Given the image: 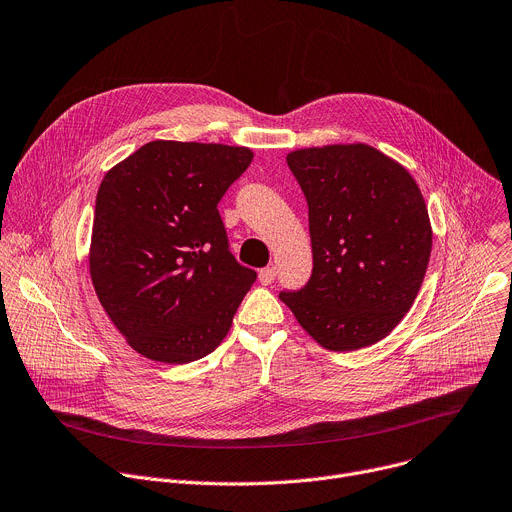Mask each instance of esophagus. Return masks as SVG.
I'll use <instances>...</instances> for the list:
<instances>
[{
    "instance_id": "34e87169",
    "label": "esophagus",
    "mask_w": 512,
    "mask_h": 512,
    "mask_svg": "<svg viewBox=\"0 0 512 512\" xmlns=\"http://www.w3.org/2000/svg\"><path fill=\"white\" fill-rule=\"evenodd\" d=\"M273 280H275V267H273V265L259 269V282H261L263 286H269Z\"/></svg>"
}]
</instances>
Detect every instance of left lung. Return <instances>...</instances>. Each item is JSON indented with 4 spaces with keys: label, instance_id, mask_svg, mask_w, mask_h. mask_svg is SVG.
<instances>
[{
    "label": "left lung",
    "instance_id": "left-lung-1",
    "mask_svg": "<svg viewBox=\"0 0 512 512\" xmlns=\"http://www.w3.org/2000/svg\"><path fill=\"white\" fill-rule=\"evenodd\" d=\"M308 202L312 275L282 292L324 349L355 351L388 337L425 280L433 230L412 175L365 143L288 153Z\"/></svg>",
    "mask_w": 512,
    "mask_h": 512
}]
</instances>
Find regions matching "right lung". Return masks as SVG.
<instances>
[{
    "label": "right lung",
    "instance_id": "obj_1",
    "mask_svg": "<svg viewBox=\"0 0 512 512\" xmlns=\"http://www.w3.org/2000/svg\"><path fill=\"white\" fill-rule=\"evenodd\" d=\"M251 161L247 147L151 141L104 175L89 273L136 353L181 365L228 335L257 273L230 255L216 206Z\"/></svg>",
    "mask_w": 512,
    "mask_h": 512
}]
</instances>
